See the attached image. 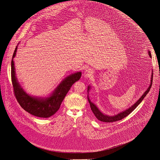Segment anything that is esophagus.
<instances>
[{
	"mask_svg": "<svg viewBox=\"0 0 160 160\" xmlns=\"http://www.w3.org/2000/svg\"><path fill=\"white\" fill-rule=\"evenodd\" d=\"M92 74H93V71H92V69H87L86 71H85L84 77H85V78H88V77H91Z\"/></svg>",
	"mask_w": 160,
	"mask_h": 160,
	"instance_id": "34e87169",
	"label": "esophagus"
}]
</instances>
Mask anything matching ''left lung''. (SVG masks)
<instances>
[{
	"label": "left lung",
	"mask_w": 160,
	"mask_h": 160,
	"mask_svg": "<svg viewBox=\"0 0 160 160\" xmlns=\"http://www.w3.org/2000/svg\"><path fill=\"white\" fill-rule=\"evenodd\" d=\"M148 55L150 56V57L151 58L152 55H151V53H150V50L148 51ZM152 72H153V71H152ZM152 81H153V72H152V75H151L150 84L149 86L148 87L147 90L142 95V96L139 98V100H138L137 102H136L132 106L129 107V108H128V109H127V110H125L123 111H122V112H119L118 114H117L114 116H108V115L104 114L103 113H102L99 110L98 107H97V106L90 100V99L89 98V96L88 95V102L89 103L91 109L92 111L93 112L95 116L96 117V118L99 121H102V122H116V121H120V120L123 119L124 118H125L126 116H127L129 114H130L139 105V103L142 101V100L146 96V95L148 94V92H149V91L150 89V88H151L152 85ZM90 89H91V86L89 85L88 87V91Z\"/></svg>",
	"instance_id": "8db88e82"
}]
</instances>
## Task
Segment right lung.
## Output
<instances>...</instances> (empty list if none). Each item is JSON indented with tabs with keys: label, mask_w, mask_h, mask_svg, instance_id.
I'll return each mask as SVG.
<instances>
[{
	"label": "right lung",
	"mask_w": 160,
	"mask_h": 160,
	"mask_svg": "<svg viewBox=\"0 0 160 160\" xmlns=\"http://www.w3.org/2000/svg\"><path fill=\"white\" fill-rule=\"evenodd\" d=\"M18 49L16 46L12 60V81L14 95L21 107L30 114L39 118H49L59 110L63 99L71 87L78 81L82 75L81 72L71 74L66 77L56 88L49 97L38 98L28 94L21 87L16 76L13 59Z\"/></svg>",
	"instance_id": "obj_1"
}]
</instances>
